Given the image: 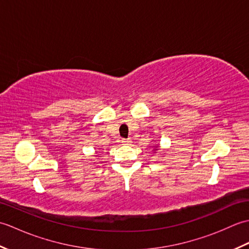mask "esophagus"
<instances>
[{"label":"esophagus","mask_w":249,"mask_h":249,"mask_svg":"<svg viewBox=\"0 0 249 249\" xmlns=\"http://www.w3.org/2000/svg\"><path fill=\"white\" fill-rule=\"evenodd\" d=\"M121 142H122V143H123V144H128L129 142H130V140H129V139H122Z\"/></svg>","instance_id":"1"}]
</instances>
